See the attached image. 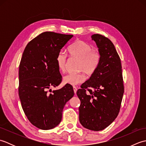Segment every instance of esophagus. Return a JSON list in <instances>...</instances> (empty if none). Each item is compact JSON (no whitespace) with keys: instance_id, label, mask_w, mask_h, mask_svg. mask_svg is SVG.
Returning a JSON list of instances; mask_svg holds the SVG:
<instances>
[{"instance_id":"obj_1","label":"esophagus","mask_w":146,"mask_h":146,"mask_svg":"<svg viewBox=\"0 0 146 146\" xmlns=\"http://www.w3.org/2000/svg\"><path fill=\"white\" fill-rule=\"evenodd\" d=\"M73 90H74V93H75V94H76V92H77V87L75 86H73Z\"/></svg>"}]
</instances>
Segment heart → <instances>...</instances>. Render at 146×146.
Masks as SVG:
<instances>
[{
  "label": "heart",
  "mask_w": 146,
  "mask_h": 146,
  "mask_svg": "<svg viewBox=\"0 0 146 146\" xmlns=\"http://www.w3.org/2000/svg\"><path fill=\"white\" fill-rule=\"evenodd\" d=\"M68 51L71 57L79 60V71H84L88 75H92L95 72L100 63V54L97 50L92 49L91 44L82 40H78L68 48ZM56 60L58 69L64 72L66 65V55L63 52H60ZM85 79L83 73H70L63 77V82L65 84L76 85L84 82Z\"/></svg>",
  "instance_id": "obj_1"
}]
</instances>
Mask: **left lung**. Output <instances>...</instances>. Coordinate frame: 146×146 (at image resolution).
Masks as SVG:
<instances>
[{"mask_svg": "<svg viewBox=\"0 0 146 146\" xmlns=\"http://www.w3.org/2000/svg\"><path fill=\"white\" fill-rule=\"evenodd\" d=\"M100 54L95 72L76 92L81 102L79 120L85 128L99 131L112 123L119 113L124 87L119 54L110 39L92 36Z\"/></svg>", "mask_w": 146, "mask_h": 146, "instance_id": "left-lung-1", "label": "left lung"}]
</instances>
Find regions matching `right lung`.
Listing matches in <instances>:
<instances>
[{"label":"right lung","mask_w":146,"mask_h":146,"mask_svg":"<svg viewBox=\"0 0 146 146\" xmlns=\"http://www.w3.org/2000/svg\"><path fill=\"white\" fill-rule=\"evenodd\" d=\"M73 36L42 33L31 40L23 52L19 70V96L27 118L40 129L56 127L61 121L65 104L74 95L73 86L69 84L56 90L51 89L62 80L57 55Z\"/></svg>","instance_id":"1"}]
</instances>
